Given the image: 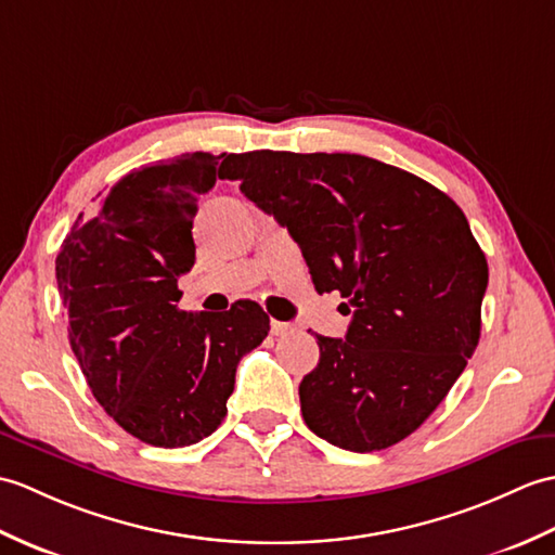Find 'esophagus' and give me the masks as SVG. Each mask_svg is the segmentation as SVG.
Instances as JSON below:
<instances>
[{
	"label": "esophagus",
	"mask_w": 555,
	"mask_h": 555,
	"mask_svg": "<svg viewBox=\"0 0 555 555\" xmlns=\"http://www.w3.org/2000/svg\"><path fill=\"white\" fill-rule=\"evenodd\" d=\"M270 330H273V335H292L297 327L292 323H282V320H273V323H270Z\"/></svg>",
	"instance_id": "obj_1"
}]
</instances>
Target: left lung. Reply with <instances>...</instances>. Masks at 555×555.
I'll return each mask as SVG.
<instances>
[{
	"mask_svg": "<svg viewBox=\"0 0 555 555\" xmlns=\"http://www.w3.org/2000/svg\"><path fill=\"white\" fill-rule=\"evenodd\" d=\"M223 178L289 230L320 294L347 299V337L315 335L320 361L299 385L311 433L356 453L415 433L482 330L489 268L465 214L361 154H230Z\"/></svg>",
	"mask_w": 555,
	"mask_h": 555,
	"instance_id": "1",
	"label": "left lung"
}]
</instances>
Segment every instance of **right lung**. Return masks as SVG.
<instances>
[{
	"mask_svg": "<svg viewBox=\"0 0 555 555\" xmlns=\"http://www.w3.org/2000/svg\"><path fill=\"white\" fill-rule=\"evenodd\" d=\"M220 156L182 154L128 173L56 256L68 341L94 399L128 435L162 449L216 433L237 363L270 330L249 299L225 313L178 309V278L194 266L196 202L223 178Z\"/></svg>",
	"mask_w": 555,
	"mask_h": 555,
	"instance_id": "1",
	"label": "right lung"
}]
</instances>
